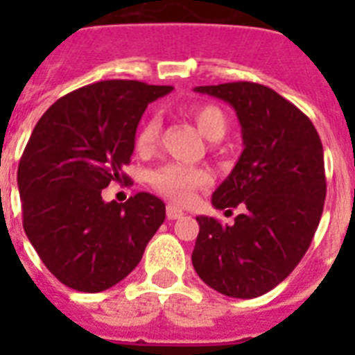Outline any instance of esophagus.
<instances>
[{"label":"esophagus","mask_w":355,"mask_h":355,"mask_svg":"<svg viewBox=\"0 0 355 355\" xmlns=\"http://www.w3.org/2000/svg\"><path fill=\"white\" fill-rule=\"evenodd\" d=\"M183 215H184V213L181 211L178 206H172V205L167 206V218H168V220H178V218H181Z\"/></svg>","instance_id":"esophagus-1"}]
</instances>
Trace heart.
Here are the masks:
<instances>
[{"instance_id": "1", "label": "heart", "mask_w": 355, "mask_h": 355, "mask_svg": "<svg viewBox=\"0 0 355 355\" xmlns=\"http://www.w3.org/2000/svg\"><path fill=\"white\" fill-rule=\"evenodd\" d=\"M190 117L193 119L200 135L208 140H220L227 131V117L215 105L192 106ZM159 130H162V124L156 115L144 119L139 131L135 135V149L139 150L140 155H150L158 146ZM149 181L156 192L162 193L163 197L174 200L178 205H184L192 199L196 190L208 187L209 175L202 168L184 167L180 163H167L150 172Z\"/></svg>"}]
</instances>
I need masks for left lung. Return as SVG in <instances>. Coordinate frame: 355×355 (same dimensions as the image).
<instances>
[{
    "label": "left lung",
    "mask_w": 355,
    "mask_h": 355,
    "mask_svg": "<svg viewBox=\"0 0 355 355\" xmlns=\"http://www.w3.org/2000/svg\"><path fill=\"white\" fill-rule=\"evenodd\" d=\"M196 92L236 112L243 153L211 205L245 211L233 225L197 216L193 268L218 293L254 299L284 281L311 245L327 192L324 147L309 117L265 85L234 81Z\"/></svg>",
    "instance_id": "1"
}]
</instances>
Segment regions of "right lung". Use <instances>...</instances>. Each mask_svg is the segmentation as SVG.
<instances>
[{
  "mask_svg": "<svg viewBox=\"0 0 355 355\" xmlns=\"http://www.w3.org/2000/svg\"><path fill=\"white\" fill-rule=\"evenodd\" d=\"M167 85L106 80L60 97L37 122L17 168L23 227L48 270L72 290L97 293L139 265L165 220V205L140 192L105 202L103 188L130 183L122 167L147 105Z\"/></svg>",
  "mask_w": 355,
  "mask_h": 355,
  "instance_id": "1",
  "label": "right lung"
}]
</instances>
